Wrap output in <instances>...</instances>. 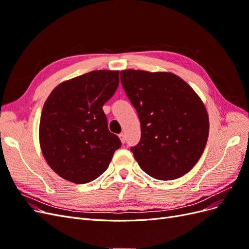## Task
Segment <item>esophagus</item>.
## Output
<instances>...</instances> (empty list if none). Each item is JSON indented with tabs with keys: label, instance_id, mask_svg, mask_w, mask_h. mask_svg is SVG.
<instances>
[{
	"label": "esophagus",
	"instance_id": "obj_1",
	"mask_svg": "<svg viewBox=\"0 0 249 249\" xmlns=\"http://www.w3.org/2000/svg\"><path fill=\"white\" fill-rule=\"evenodd\" d=\"M119 138H120V141H122L123 143L125 142V135L124 133H120L119 134Z\"/></svg>",
	"mask_w": 249,
	"mask_h": 249
}]
</instances>
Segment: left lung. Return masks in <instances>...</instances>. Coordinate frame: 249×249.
<instances>
[{
	"instance_id": "1",
	"label": "left lung",
	"mask_w": 249,
	"mask_h": 249,
	"mask_svg": "<svg viewBox=\"0 0 249 249\" xmlns=\"http://www.w3.org/2000/svg\"><path fill=\"white\" fill-rule=\"evenodd\" d=\"M123 87L138 113L141 139L131 147L141 169L170 180L189 172L209 136V116L200 97L171 72L120 71Z\"/></svg>"
}]
</instances>
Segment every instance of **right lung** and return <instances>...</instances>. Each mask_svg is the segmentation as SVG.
Listing matches in <instances>:
<instances>
[{
    "instance_id": "1",
    "label": "right lung",
    "mask_w": 249,
    "mask_h": 249,
    "mask_svg": "<svg viewBox=\"0 0 249 249\" xmlns=\"http://www.w3.org/2000/svg\"><path fill=\"white\" fill-rule=\"evenodd\" d=\"M118 71H93L59 84L43 105L39 142L58 176L86 184L107 170L122 146L108 130L103 106L115 93Z\"/></svg>"
}]
</instances>
